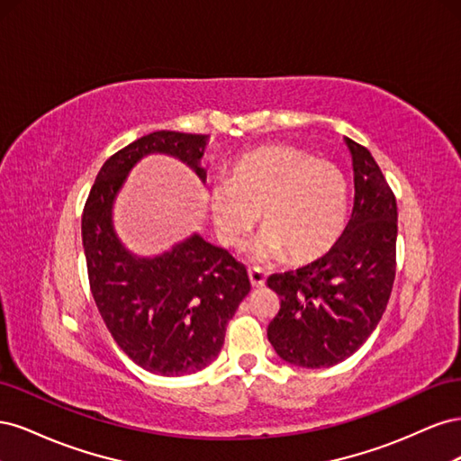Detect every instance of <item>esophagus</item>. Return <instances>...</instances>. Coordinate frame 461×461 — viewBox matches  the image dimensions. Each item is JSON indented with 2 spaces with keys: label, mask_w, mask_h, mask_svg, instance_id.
<instances>
[{
  "label": "esophagus",
  "mask_w": 461,
  "mask_h": 461,
  "mask_svg": "<svg viewBox=\"0 0 461 461\" xmlns=\"http://www.w3.org/2000/svg\"><path fill=\"white\" fill-rule=\"evenodd\" d=\"M248 276H249V283H252L254 288L265 286V273L259 267H249Z\"/></svg>",
  "instance_id": "34e87169"
}]
</instances>
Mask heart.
Masks as SVG:
<instances>
[{
	"instance_id": "heart-1",
	"label": "heart",
	"mask_w": 461,
	"mask_h": 461,
	"mask_svg": "<svg viewBox=\"0 0 461 461\" xmlns=\"http://www.w3.org/2000/svg\"><path fill=\"white\" fill-rule=\"evenodd\" d=\"M209 205L219 239L240 248L261 212L263 234L252 254L259 261L286 254L292 263L325 256L348 222L350 192L344 173L294 146H267L234 163L230 178L212 186Z\"/></svg>"
}]
</instances>
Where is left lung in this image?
Masks as SVG:
<instances>
[{
	"label": "left lung",
	"mask_w": 461,
	"mask_h": 461,
	"mask_svg": "<svg viewBox=\"0 0 461 461\" xmlns=\"http://www.w3.org/2000/svg\"><path fill=\"white\" fill-rule=\"evenodd\" d=\"M354 167L352 217L329 252L267 286L281 310L267 327L275 352L298 367L337 366L379 325L396 275V198L367 148L346 138Z\"/></svg>",
	"instance_id": "1"
}]
</instances>
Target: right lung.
Wrapping results in <instances>:
<instances>
[{
	"label": "right lung",
	"mask_w": 461,
	"mask_h": 461,
	"mask_svg": "<svg viewBox=\"0 0 461 461\" xmlns=\"http://www.w3.org/2000/svg\"><path fill=\"white\" fill-rule=\"evenodd\" d=\"M207 138L158 131L124 146L97 173L82 213L88 281L104 323L136 366L163 376L196 373L219 356L249 278L240 261L200 234L156 258L134 256L113 229V202L149 153L180 159L205 183Z\"/></svg>",
	"instance_id": "right-lung-1"
}]
</instances>
